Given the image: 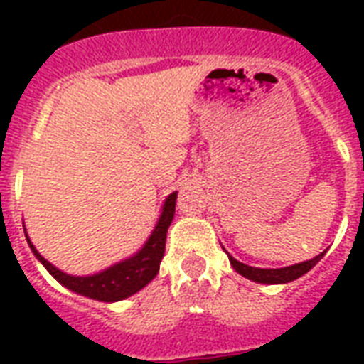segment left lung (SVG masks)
I'll use <instances>...</instances> for the list:
<instances>
[{
	"instance_id": "obj_1",
	"label": "left lung",
	"mask_w": 364,
	"mask_h": 364,
	"mask_svg": "<svg viewBox=\"0 0 364 364\" xmlns=\"http://www.w3.org/2000/svg\"><path fill=\"white\" fill-rule=\"evenodd\" d=\"M323 255H325V251L314 257L311 260H304V262H299V264L293 266H285V268H253V266L243 264V262L236 260L230 255H228V259H230V264H232L234 270L242 274L243 277H247L251 282L272 285V283H289L293 282V279H299L300 276H304L306 272H310L323 259Z\"/></svg>"
}]
</instances>
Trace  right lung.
<instances>
[{
	"label": "right lung",
	"mask_w": 364,
	"mask_h": 364,
	"mask_svg": "<svg viewBox=\"0 0 364 364\" xmlns=\"http://www.w3.org/2000/svg\"><path fill=\"white\" fill-rule=\"evenodd\" d=\"M176 200L177 193H171L166 198L156 227L151 232L145 245L134 257L122 260L119 264L109 266L107 270L94 274V276H70V274L58 270L47 259H43L39 251L33 247V243L30 242L28 234H26V240L30 243L33 255L41 260V264L64 287H68L73 293L82 294V296H88V299L100 300V302H117V300H124L137 293L149 282H153L154 276L159 274L160 260L164 257L166 249V232H168V227L171 225V219L176 213Z\"/></svg>",
	"instance_id": "add662e5"
}]
</instances>
